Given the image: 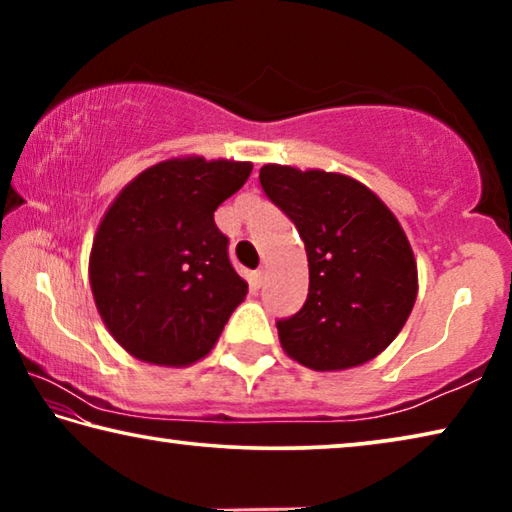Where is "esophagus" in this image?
<instances>
[{
    "label": "esophagus",
    "mask_w": 512,
    "mask_h": 512,
    "mask_svg": "<svg viewBox=\"0 0 512 512\" xmlns=\"http://www.w3.org/2000/svg\"><path fill=\"white\" fill-rule=\"evenodd\" d=\"M264 282H266V268H259V271L255 273V284L257 287H262Z\"/></svg>",
    "instance_id": "obj_1"
}]
</instances>
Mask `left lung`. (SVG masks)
<instances>
[{"label": "left lung", "mask_w": 512, "mask_h": 512, "mask_svg": "<svg viewBox=\"0 0 512 512\" xmlns=\"http://www.w3.org/2000/svg\"><path fill=\"white\" fill-rule=\"evenodd\" d=\"M266 196L296 223L309 262L307 302L277 320L282 350L311 370H348L384 352L418 296V264L384 201L343 173L264 164Z\"/></svg>", "instance_id": "obj_1"}]
</instances>
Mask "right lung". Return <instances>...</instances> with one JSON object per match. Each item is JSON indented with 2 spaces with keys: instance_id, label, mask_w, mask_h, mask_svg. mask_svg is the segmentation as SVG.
Returning a JSON list of instances; mask_svg holds the SVG:
<instances>
[{
  "instance_id": "1",
  "label": "right lung",
  "mask_w": 512,
  "mask_h": 512,
  "mask_svg": "<svg viewBox=\"0 0 512 512\" xmlns=\"http://www.w3.org/2000/svg\"><path fill=\"white\" fill-rule=\"evenodd\" d=\"M253 171L250 162L171 158L144 169L108 207L90 253L99 316L121 348L180 368L219 341L248 284L228 257L214 210Z\"/></svg>"
}]
</instances>
